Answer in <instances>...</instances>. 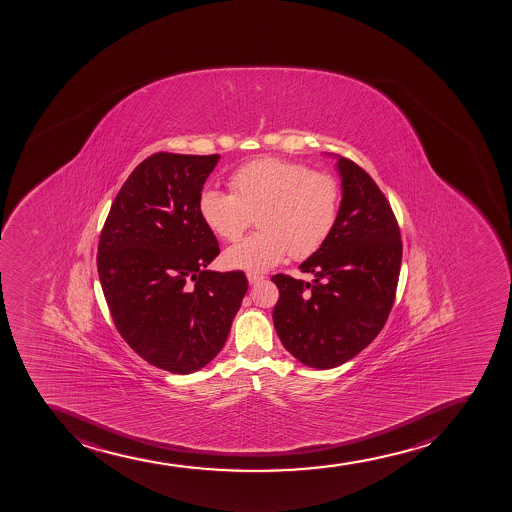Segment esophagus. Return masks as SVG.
<instances>
[{
    "instance_id": "34e87169",
    "label": "esophagus",
    "mask_w": 512,
    "mask_h": 512,
    "mask_svg": "<svg viewBox=\"0 0 512 512\" xmlns=\"http://www.w3.org/2000/svg\"><path fill=\"white\" fill-rule=\"evenodd\" d=\"M264 276L256 275V273H248L249 285H256L259 281H263Z\"/></svg>"
}]
</instances>
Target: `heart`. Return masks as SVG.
<instances>
[{
	"instance_id": "b5f03b06",
	"label": "heart",
	"mask_w": 512,
	"mask_h": 512,
	"mask_svg": "<svg viewBox=\"0 0 512 512\" xmlns=\"http://www.w3.org/2000/svg\"><path fill=\"white\" fill-rule=\"evenodd\" d=\"M231 194L204 190L200 219L224 241H237L253 226L261 231L227 249L231 268L264 273L285 259L307 258L334 231L339 216L340 185L330 173L313 172L302 163L261 158L227 178Z\"/></svg>"
}]
</instances>
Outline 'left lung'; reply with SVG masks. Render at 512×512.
Returning <instances> with one entry per match:
<instances>
[{
	"label": "left lung",
	"instance_id": "1",
	"mask_svg": "<svg viewBox=\"0 0 512 512\" xmlns=\"http://www.w3.org/2000/svg\"><path fill=\"white\" fill-rule=\"evenodd\" d=\"M342 202L334 231L300 264L312 281L275 275L273 322L291 356L332 369L381 332L393 308L403 258L398 221L371 175L340 156Z\"/></svg>",
	"mask_w": 512,
	"mask_h": 512
}]
</instances>
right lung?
<instances>
[{
  "instance_id": "1",
  "label": "right lung",
  "mask_w": 512,
  "mask_h": 512,
  "mask_svg": "<svg viewBox=\"0 0 512 512\" xmlns=\"http://www.w3.org/2000/svg\"><path fill=\"white\" fill-rule=\"evenodd\" d=\"M219 155L158 151L114 199L97 273L114 327L151 366L190 374L221 352L248 291L243 271L205 266L221 253L199 197Z\"/></svg>"
}]
</instances>
